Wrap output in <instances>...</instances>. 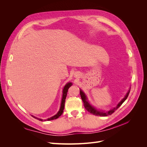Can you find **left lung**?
<instances>
[{"mask_svg": "<svg viewBox=\"0 0 147 147\" xmlns=\"http://www.w3.org/2000/svg\"><path fill=\"white\" fill-rule=\"evenodd\" d=\"M130 90L131 89H129V90H128L127 92L126 93V96H124V98L120 101L119 103L117 104V105L115 107L110 109L109 110H107V111H104V110H99L96 109L94 107H93L90 103V102H89V100H88V97L87 96H86L85 93H84L81 89L80 90V96H81V98L82 99V101L83 102V104H84V108L86 109V110H88L89 112H90L91 113L93 114L96 115V116H100V117H106V116H108V115H110L111 114H112L115 110H117L120 106H121L122 105V104L123 103V102L125 101L126 100V99L128 97V95L129 94V92H130Z\"/></svg>", "mask_w": 147, "mask_h": 147, "instance_id": "left-lung-1", "label": "left lung"}]
</instances>
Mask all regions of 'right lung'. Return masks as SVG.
I'll return each mask as SVG.
<instances>
[{
    "label": "right lung",
    "instance_id": "right-lung-1",
    "mask_svg": "<svg viewBox=\"0 0 147 147\" xmlns=\"http://www.w3.org/2000/svg\"><path fill=\"white\" fill-rule=\"evenodd\" d=\"M72 85V83H71V82H69V83H67L64 86V87L63 88V96H62V100H61L60 109H59V110L58 111V112H57L55 115H54V116H53V117H51L50 118H48L47 119H44V121H50V120L57 119V118H58L62 114H63V110H64V104H65V98H66L68 90H69V88ZM32 117H33L34 118L40 120V121H43V120L42 119L35 117L33 116V115H32Z\"/></svg>",
    "mask_w": 147,
    "mask_h": 147
}]
</instances>
